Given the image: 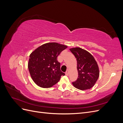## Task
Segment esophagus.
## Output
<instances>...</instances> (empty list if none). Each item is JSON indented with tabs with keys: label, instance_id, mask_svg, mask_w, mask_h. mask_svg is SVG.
Here are the masks:
<instances>
[{
	"label": "esophagus",
	"instance_id": "obj_1",
	"mask_svg": "<svg viewBox=\"0 0 123 123\" xmlns=\"http://www.w3.org/2000/svg\"><path fill=\"white\" fill-rule=\"evenodd\" d=\"M65 74H66V75H69V70H68L65 72Z\"/></svg>",
	"mask_w": 123,
	"mask_h": 123
}]
</instances>
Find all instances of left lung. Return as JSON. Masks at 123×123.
Wrapping results in <instances>:
<instances>
[{
    "label": "left lung",
    "mask_w": 123,
    "mask_h": 123,
    "mask_svg": "<svg viewBox=\"0 0 123 123\" xmlns=\"http://www.w3.org/2000/svg\"><path fill=\"white\" fill-rule=\"evenodd\" d=\"M77 60L79 76L72 83L73 86L80 90H88L94 86L99 75L98 66L92 55L80 47L70 49Z\"/></svg>",
    "instance_id": "left-lung-1"
}]
</instances>
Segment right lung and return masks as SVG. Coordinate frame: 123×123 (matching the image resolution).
<instances>
[{
  "instance_id": "obj_1",
  "label": "right lung",
  "mask_w": 123,
  "mask_h": 123,
  "mask_svg": "<svg viewBox=\"0 0 123 123\" xmlns=\"http://www.w3.org/2000/svg\"><path fill=\"white\" fill-rule=\"evenodd\" d=\"M68 47L57 43L43 44L30 55L28 67L31 77L39 87L47 88L55 85L65 73L61 71L57 57Z\"/></svg>"
}]
</instances>
